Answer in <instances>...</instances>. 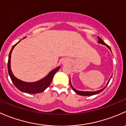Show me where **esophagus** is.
<instances>
[{
    "instance_id": "obj_1",
    "label": "esophagus",
    "mask_w": 126,
    "mask_h": 126,
    "mask_svg": "<svg viewBox=\"0 0 126 126\" xmlns=\"http://www.w3.org/2000/svg\"><path fill=\"white\" fill-rule=\"evenodd\" d=\"M64 62H65V61H64Z\"/></svg>"
}]
</instances>
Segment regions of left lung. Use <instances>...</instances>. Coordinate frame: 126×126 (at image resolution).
<instances>
[{"label":"left lung","mask_w":126,"mask_h":126,"mask_svg":"<svg viewBox=\"0 0 126 126\" xmlns=\"http://www.w3.org/2000/svg\"><path fill=\"white\" fill-rule=\"evenodd\" d=\"M98 43L101 44H102V45H106V46L107 47V48H109V50L111 51V49H110V48L109 47V45H107V44L105 43V42H104L103 41H102L101 38H100V37H98ZM111 76H112V75H111V76L110 78V79L109 80V81H108V82H107V84H106V86H105L103 88V89H101V90H98V91H95V92H85V91H79V90H76V89H75V88H74L72 86V83H71V81H70V85L71 87L72 88V89H73V91L75 92V93H76V94H79V95H81V96H92V95H94V94H98V93H101V92H102L104 90L105 88H106V87H107V85H108V84H109V82L110 80V79L111 78Z\"/></svg>","instance_id":"obj_1"}]
</instances>
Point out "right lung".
<instances>
[{
  "label": "right lung",
  "mask_w": 126,
  "mask_h": 126,
  "mask_svg": "<svg viewBox=\"0 0 126 126\" xmlns=\"http://www.w3.org/2000/svg\"><path fill=\"white\" fill-rule=\"evenodd\" d=\"M19 42H18L15 45L13 46L12 48H11V51L10 52V54H9L8 61V73L10 76V78H11L14 85L21 92H24V93H29V94H36V93H41V92H44L50 85L51 81H52L54 75H55L56 73L58 72V70L60 68V67H58L56 68H55V69L53 70L52 71H51L48 74L47 76H46L45 78H44L42 79L39 80V81H36V82H24V81H21V80L17 79L16 77H15V75L13 73L12 71H11V56L13 50L16 45L19 43Z\"/></svg>",
  "instance_id": "add662e5"
}]
</instances>
